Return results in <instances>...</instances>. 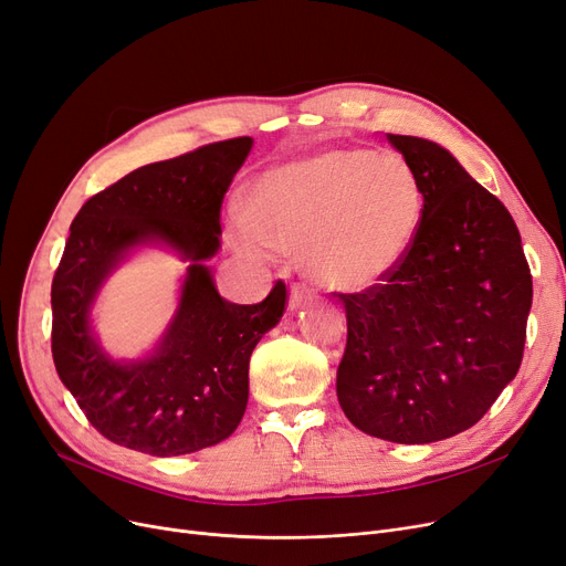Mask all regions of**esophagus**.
<instances>
[{"instance_id":"esophagus-1","label":"esophagus","mask_w":566,"mask_h":566,"mask_svg":"<svg viewBox=\"0 0 566 566\" xmlns=\"http://www.w3.org/2000/svg\"><path fill=\"white\" fill-rule=\"evenodd\" d=\"M312 291L310 289H305L303 284H293L291 286V293H289V307L291 310H301L303 305H307V303H312Z\"/></svg>"}]
</instances>
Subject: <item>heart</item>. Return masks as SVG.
<instances>
[{"instance_id":"obj_1","label":"heart","mask_w":566,"mask_h":566,"mask_svg":"<svg viewBox=\"0 0 566 566\" xmlns=\"http://www.w3.org/2000/svg\"><path fill=\"white\" fill-rule=\"evenodd\" d=\"M421 214V182L405 157L335 147L259 176L248 214L231 219V238L254 259L298 250L316 284L365 289L402 263Z\"/></svg>"}]
</instances>
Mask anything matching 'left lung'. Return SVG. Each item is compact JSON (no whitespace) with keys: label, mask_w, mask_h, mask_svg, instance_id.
<instances>
[{"label":"left lung","mask_w":566,"mask_h":566,"mask_svg":"<svg viewBox=\"0 0 566 566\" xmlns=\"http://www.w3.org/2000/svg\"><path fill=\"white\" fill-rule=\"evenodd\" d=\"M423 191L421 227L390 275L339 293L337 400L379 439L430 444L472 428L523 360L532 273L513 217L444 147L386 134Z\"/></svg>","instance_id":"8db88e82"}]
</instances>
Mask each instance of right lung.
Wrapping results in <instances>:
<instances>
[{"label":"right lung","mask_w":566,"mask_h":566,"mask_svg":"<svg viewBox=\"0 0 566 566\" xmlns=\"http://www.w3.org/2000/svg\"><path fill=\"white\" fill-rule=\"evenodd\" d=\"M240 136L147 164L90 196L71 222L53 277V360L87 421L115 444L159 458L219 444L250 396V356L286 310V284L256 305L219 296L206 259L219 250L224 193L252 150ZM159 239L192 259L181 307L160 349L115 364L88 333V307L132 247Z\"/></svg>","instance_id":"add662e5"}]
</instances>
